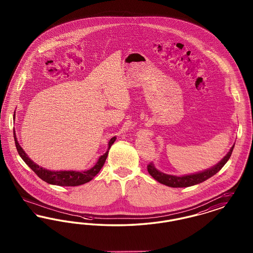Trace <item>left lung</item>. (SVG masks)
Returning <instances> with one entry per match:
<instances>
[{
  "label": "left lung",
  "instance_id": "1",
  "mask_svg": "<svg viewBox=\"0 0 253 253\" xmlns=\"http://www.w3.org/2000/svg\"><path fill=\"white\" fill-rule=\"evenodd\" d=\"M234 145L230 148L229 153L226 155V157H224L221 161H219L216 165H214L211 168L205 169L203 171L200 172H196L193 174H187V175H182V176H177V175H171V174H167L164 173L160 170H158L155 165L153 163H150L147 168L149 173L159 183L166 185L168 187L171 188H184V187H190L193 186L199 183H202L204 181L209 179L210 177H211L212 175H214L217 173L221 169L223 168V166L228 162L229 157L231 156V153L233 151Z\"/></svg>",
  "mask_w": 253,
  "mask_h": 253
}]
</instances>
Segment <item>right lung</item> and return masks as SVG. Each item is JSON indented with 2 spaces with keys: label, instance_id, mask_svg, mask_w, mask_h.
Listing matches in <instances>:
<instances>
[{
  "label": "right lung",
  "instance_id": "add662e5",
  "mask_svg": "<svg viewBox=\"0 0 253 253\" xmlns=\"http://www.w3.org/2000/svg\"><path fill=\"white\" fill-rule=\"evenodd\" d=\"M117 137L114 136L110 139L108 143V149L104 155L99 157L97 162L93 166L92 168L87 169V170H83V171H78V170H49L47 169L40 167L37 165L35 162H33L28 156L25 154L24 149L19 144L16 133H14V140L17 151L20 155V157L23 158L26 165L31 169L37 175L42 179V180L47 182L48 184L52 185H58V186H66V187H74V186H80L85 184L90 180H92L96 174L99 172L100 169L103 167L105 160L108 156L109 150L111 146L116 141Z\"/></svg>",
  "mask_w": 253,
  "mask_h": 253
}]
</instances>
